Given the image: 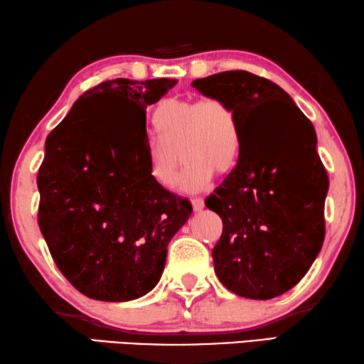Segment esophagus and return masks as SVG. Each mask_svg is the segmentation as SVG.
<instances>
[{"label": "esophagus", "instance_id": "1", "mask_svg": "<svg viewBox=\"0 0 364 364\" xmlns=\"http://www.w3.org/2000/svg\"><path fill=\"white\" fill-rule=\"evenodd\" d=\"M192 206H193L195 211H201V210H203V206H205L203 198H200V196H196V198L192 200Z\"/></svg>", "mask_w": 364, "mask_h": 364}]
</instances>
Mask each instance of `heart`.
<instances>
[{"instance_id":"heart-1","label":"heart","mask_w":364,"mask_h":364,"mask_svg":"<svg viewBox=\"0 0 364 364\" xmlns=\"http://www.w3.org/2000/svg\"><path fill=\"white\" fill-rule=\"evenodd\" d=\"M158 140L148 146L150 176L159 187L172 188L178 156L186 161L178 188L200 192L213 172L228 174L240 156V126L232 106L221 98H166L153 112Z\"/></svg>"}]
</instances>
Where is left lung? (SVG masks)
Wrapping results in <instances>:
<instances>
[{
    "mask_svg": "<svg viewBox=\"0 0 364 364\" xmlns=\"http://www.w3.org/2000/svg\"><path fill=\"white\" fill-rule=\"evenodd\" d=\"M192 85L228 101L240 126L235 168L205 200L223 219L214 271L238 296L274 299L301 281L324 242L329 177L316 132L289 93L264 77L228 70ZM267 102L279 108L264 119Z\"/></svg>",
    "mask_w": 364,
    "mask_h": 364,
    "instance_id": "8db88e82",
    "label": "left lung"
}]
</instances>
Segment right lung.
Masks as SVG:
<instances>
[{
	"mask_svg": "<svg viewBox=\"0 0 364 364\" xmlns=\"http://www.w3.org/2000/svg\"><path fill=\"white\" fill-rule=\"evenodd\" d=\"M174 79L106 80L75 101L48 135L38 169V225L63 276L88 299L129 301L158 284L188 200L150 176L146 106ZM139 111L134 133L105 104Z\"/></svg>",
	"mask_w": 364,
	"mask_h": 364,
	"instance_id": "1",
	"label": "right lung"
}]
</instances>
